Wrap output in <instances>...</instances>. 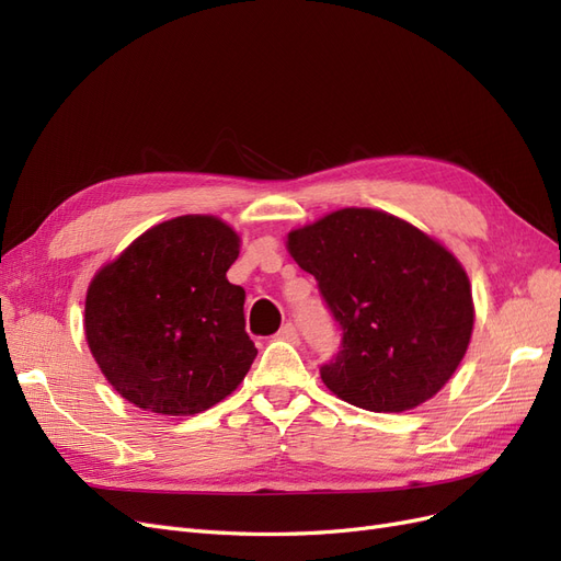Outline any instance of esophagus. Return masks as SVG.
<instances>
[{"label":"esophagus","mask_w":561,"mask_h":561,"mask_svg":"<svg viewBox=\"0 0 561 561\" xmlns=\"http://www.w3.org/2000/svg\"><path fill=\"white\" fill-rule=\"evenodd\" d=\"M276 336L285 339V342H293V344L299 342V332H297V325H293V322H285V325L278 330Z\"/></svg>","instance_id":"obj_1"}]
</instances>
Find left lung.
<instances>
[{"mask_svg":"<svg viewBox=\"0 0 561 561\" xmlns=\"http://www.w3.org/2000/svg\"><path fill=\"white\" fill-rule=\"evenodd\" d=\"M287 248L342 330L336 355L320 365L334 396L369 412H404L449 381L474 320L468 276L449 250L367 208L297 229Z\"/></svg>","mask_w":561,"mask_h":561,"instance_id":"1","label":"left lung"}]
</instances>
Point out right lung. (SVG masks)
<instances>
[{
  "mask_svg": "<svg viewBox=\"0 0 561 561\" xmlns=\"http://www.w3.org/2000/svg\"><path fill=\"white\" fill-rule=\"evenodd\" d=\"M239 236L217 217L151 227L98 271L87 339L107 381L147 412H206L243 381L257 355L245 290L227 280Z\"/></svg>",
  "mask_w": 561,
  "mask_h": 561,
  "instance_id": "right-lung-1",
  "label": "right lung"
}]
</instances>
